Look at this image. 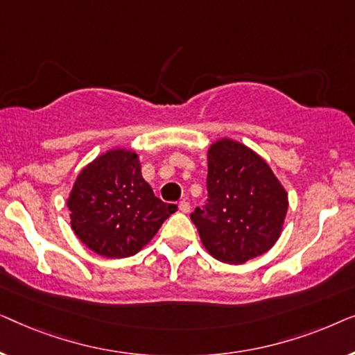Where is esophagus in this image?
<instances>
[{
	"mask_svg": "<svg viewBox=\"0 0 355 355\" xmlns=\"http://www.w3.org/2000/svg\"><path fill=\"white\" fill-rule=\"evenodd\" d=\"M179 210H181L182 213H189V211H191V205H189V202H186V200L179 202Z\"/></svg>",
	"mask_w": 355,
	"mask_h": 355,
	"instance_id": "34e87169",
	"label": "esophagus"
}]
</instances>
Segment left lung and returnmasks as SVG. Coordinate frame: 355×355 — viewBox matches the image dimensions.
<instances>
[{"mask_svg": "<svg viewBox=\"0 0 355 355\" xmlns=\"http://www.w3.org/2000/svg\"><path fill=\"white\" fill-rule=\"evenodd\" d=\"M207 164V205L191 215L205 250L230 265L263 255L283 232L284 186L259 153L230 137L208 147Z\"/></svg>", "mask_w": 355, "mask_h": 355, "instance_id": "obj_1", "label": "left lung"}]
</instances>
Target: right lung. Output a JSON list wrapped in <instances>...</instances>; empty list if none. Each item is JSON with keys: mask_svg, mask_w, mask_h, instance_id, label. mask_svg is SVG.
<instances>
[{"mask_svg": "<svg viewBox=\"0 0 355 355\" xmlns=\"http://www.w3.org/2000/svg\"><path fill=\"white\" fill-rule=\"evenodd\" d=\"M71 227L87 249L106 259L135 255L176 211L142 178L139 153L114 147L77 176L67 197Z\"/></svg>", "mask_w": 355, "mask_h": 355, "instance_id": "add662e5", "label": "right lung"}]
</instances>
